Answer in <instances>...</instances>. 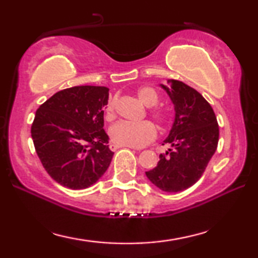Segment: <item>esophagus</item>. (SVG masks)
<instances>
[{"label":"esophagus","instance_id":"esophagus-1","mask_svg":"<svg viewBox=\"0 0 258 258\" xmlns=\"http://www.w3.org/2000/svg\"><path fill=\"white\" fill-rule=\"evenodd\" d=\"M122 147H124V146H118V144H114V143H111L110 146H109V148H110L112 151L117 150V149H119V148H122ZM130 148H133V147H130ZM133 149H135V148H133Z\"/></svg>","mask_w":258,"mask_h":258}]
</instances>
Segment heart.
Segmentation results:
<instances>
[{
    "instance_id": "heart-1",
    "label": "heart",
    "mask_w": 258,
    "mask_h": 258,
    "mask_svg": "<svg viewBox=\"0 0 258 258\" xmlns=\"http://www.w3.org/2000/svg\"><path fill=\"white\" fill-rule=\"evenodd\" d=\"M137 96L141 102L147 107H153L149 109V114L155 121L158 123H165L169 118V112L165 109L154 108L157 104L158 95L156 90L151 87H142L137 91ZM116 98H110L104 108V115L107 119L115 117ZM156 128L149 121L142 122H126L119 121L115 123L109 129V136L112 142L118 146L141 148L147 146L156 137Z\"/></svg>"
}]
</instances>
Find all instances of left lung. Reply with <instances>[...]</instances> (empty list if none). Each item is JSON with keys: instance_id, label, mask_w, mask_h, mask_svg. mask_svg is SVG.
I'll return each instance as SVG.
<instances>
[{"instance_id": "1", "label": "left lung", "mask_w": 258, "mask_h": 258, "mask_svg": "<svg viewBox=\"0 0 258 258\" xmlns=\"http://www.w3.org/2000/svg\"><path fill=\"white\" fill-rule=\"evenodd\" d=\"M161 87L175 108L170 133L162 143L171 148L146 175L158 189L178 192L203 175L217 149L220 129L213 108L199 91L177 80H168V86Z\"/></svg>"}]
</instances>
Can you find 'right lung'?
<instances>
[{
    "label": "right lung",
    "instance_id": "right-lung-1",
    "mask_svg": "<svg viewBox=\"0 0 258 258\" xmlns=\"http://www.w3.org/2000/svg\"><path fill=\"white\" fill-rule=\"evenodd\" d=\"M107 87L68 88L40 105L31 124V139L50 177L69 189L96 183L110 165L114 153L104 132Z\"/></svg>",
    "mask_w": 258,
    "mask_h": 258
}]
</instances>
